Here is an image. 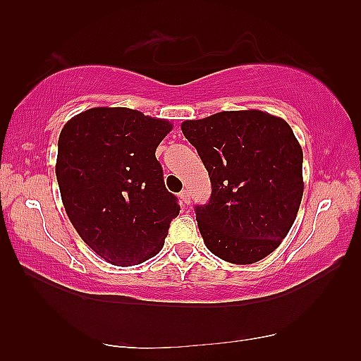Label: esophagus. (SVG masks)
Wrapping results in <instances>:
<instances>
[{"label": "esophagus", "instance_id": "esophagus-1", "mask_svg": "<svg viewBox=\"0 0 361 361\" xmlns=\"http://www.w3.org/2000/svg\"><path fill=\"white\" fill-rule=\"evenodd\" d=\"M180 198H181V202L185 203V204H189V203H190V195H189V192H188L186 189L181 190V192H180Z\"/></svg>", "mask_w": 361, "mask_h": 361}]
</instances>
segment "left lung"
<instances>
[{
  "mask_svg": "<svg viewBox=\"0 0 361 361\" xmlns=\"http://www.w3.org/2000/svg\"><path fill=\"white\" fill-rule=\"evenodd\" d=\"M181 130L212 186L209 202L194 208L206 247L237 265L267 257L288 234L302 198V149L293 130L259 110L185 121Z\"/></svg>",
  "mask_w": 361,
  "mask_h": 361,
  "instance_id": "left-lung-1",
  "label": "left lung"
}]
</instances>
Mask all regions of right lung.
Listing matches in <instances>:
<instances>
[{
    "label": "right lung",
    "mask_w": 361,
    "mask_h": 361,
    "mask_svg": "<svg viewBox=\"0 0 361 361\" xmlns=\"http://www.w3.org/2000/svg\"><path fill=\"white\" fill-rule=\"evenodd\" d=\"M171 130V122L141 111L99 106L60 132L56 175L65 211L106 262L130 267L157 256L180 214L155 157Z\"/></svg>",
    "instance_id": "1"
}]
</instances>
